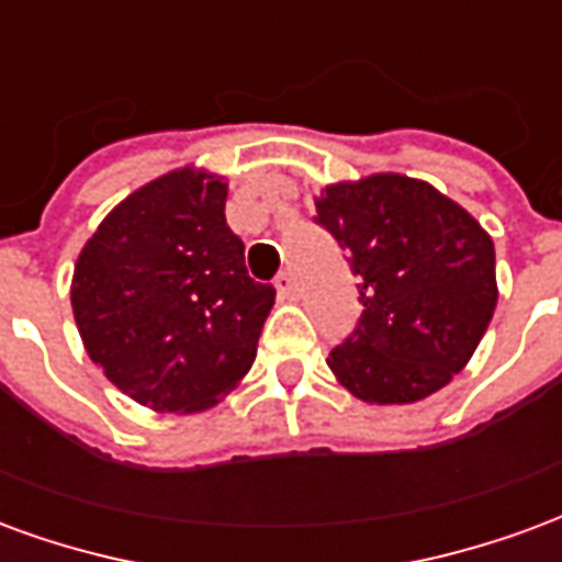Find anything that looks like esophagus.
Segmentation results:
<instances>
[{
    "mask_svg": "<svg viewBox=\"0 0 562 562\" xmlns=\"http://www.w3.org/2000/svg\"><path fill=\"white\" fill-rule=\"evenodd\" d=\"M273 282H277V292H280V297H285V301H292L294 294H297V282H294L292 270H280Z\"/></svg>",
    "mask_w": 562,
    "mask_h": 562,
    "instance_id": "34e87169",
    "label": "esophagus"
}]
</instances>
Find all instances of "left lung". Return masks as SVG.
<instances>
[{
    "label": "left lung",
    "mask_w": 562,
    "mask_h": 562,
    "mask_svg": "<svg viewBox=\"0 0 562 562\" xmlns=\"http://www.w3.org/2000/svg\"><path fill=\"white\" fill-rule=\"evenodd\" d=\"M318 228L346 249L361 318L328 367L367 403H415L463 370L496 306L494 240L434 186L401 173L328 186Z\"/></svg>",
    "instance_id": "8db88e82"
}]
</instances>
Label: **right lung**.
Returning <instances> with one entry per match:
<instances>
[{
	"mask_svg": "<svg viewBox=\"0 0 562 562\" xmlns=\"http://www.w3.org/2000/svg\"><path fill=\"white\" fill-rule=\"evenodd\" d=\"M222 180L173 171L92 234L71 282L83 346L104 376L159 413L207 409L249 373L277 289L246 273Z\"/></svg>",
	"mask_w": 562,
	"mask_h": 562,
	"instance_id": "add662e5",
	"label": "right lung"
}]
</instances>
